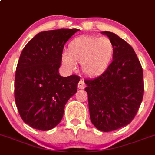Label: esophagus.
Returning <instances> with one entry per match:
<instances>
[{"label":"esophagus","mask_w":155,"mask_h":155,"mask_svg":"<svg viewBox=\"0 0 155 155\" xmlns=\"http://www.w3.org/2000/svg\"><path fill=\"white\" fill-rule=\"evenodd\" d=\"M86 87V84L85 83H84V81L83 80H80V81L79 82V83H78V88L79 89H84Z\"/></svg>","instance_id":"34e87169"}]
</instances>
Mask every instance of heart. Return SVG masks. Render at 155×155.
<instances>
[{
  "label": "heart",
  "mask_w": 155,
  "mask_h": 155,
  "mask_svg": "<svg viewBox=\"0 0 155 155\" xmlns=\"http://www.w3.org/2000/svg\"><path fill=\"white\" fill-rule=\"evenodd\" d=\"M115 47L111 39L81 36L68 44L67 53L61 56L63 65L69 70L81 64L83 73L90 77L102 75L108 69L115 57Z\"/></svg>",
  "instance_id": "heart-1"
}]
</instances>
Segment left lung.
Returning a JSON list of instances; mask_svg holds the SVG:
<instances>
[{
  "instance_id": "left-lung-1",
  "label": "left lung",
  "mask_w": 155,
  "mask_h": 155,
  "mask_svg": "<svg viewBox=\"0 0 155 155\" xmlns=\"http://www.w3.org/2000/svg\"><path fill=\"white\" fill-rule=\"evenodd\" d=\"M101 33L115 44V57L104 73L86 79L85 91L91 122L97 130L110 132L126 126L135 117L143 96V75L130 44L115 33Z\"/></svg>"
}]
</instances>
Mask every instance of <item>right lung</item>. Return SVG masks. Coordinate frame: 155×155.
<instances>
[{"label": "right lung", "instance_id": "add662e5", "mask_svg": "<svg viewBox=\"0 0 155 155\" xmlns=\"http://www.w3.org/2000/svg\"><path fill=\"white\" fill-rule=\"evenodd\" d=\"M76 29L37 33L21 51L15 72V100L22 120L42 131L62 119L64 106L77 91L79 77L59 75L63 48Z\"/></svg>", "mask_w": 155, "mask_h": 155}]
</instances>
